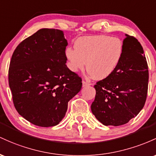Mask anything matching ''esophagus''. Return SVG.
<instances>
[{
  "instance_id": "1",
  "label": "esophagus",
  "mask_w": 156,
  "mask_h": 156,
  "mask_svg": "<svg viewBox=\"0 0 156 156\" xmlns=\"http://www.w3.org/2000/svg\"><path fill=\"white\" fill-rule=\"evenodd\" d=\"M91 84L90 83H88V82L87 81H85V80H83V87H85V86H88V85H90Z\"/></svg>"
}]
</instances>
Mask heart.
Instances as JSON below:
<instances>
[{"label": "heart", "mask_w": 156, "mask_h": 156, "mask_svg": "<svg viewBox=\"0 0 156 156\" xmlns=\"http://www.w3.org/2000/svg\"><path fill=\"white\" fill-rule=\"evenodd\" d=\"M123 51L122 41L107 35L85 36L74 43V49L67 48L66 57L68 67L73 72L85 69L96 80H103L113 72Z\"/></svg>", "instance_id": "heart-1"}]
</instances>
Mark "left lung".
<instances>
[{
  "instance_id": "1",
  "label": "left lung",
  "mask_w": 156,
  "mask_h": 156,
  "mask_svg": "<svg viewBox=\"0 0 156 156\" xmlns=\"http://www.w3.org/2000/svg\"><path fill=\"white\" fill-rule=\"evenodd\" d=\"M125 36L116 69L94 85L91 111L106 126L127 123L144 108L147 95L149 71L144 50L136 38Z\"/></svg>"
}]
</instances>
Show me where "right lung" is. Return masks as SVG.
I'll return each instance as SVG.
<instances>
[{
	"mask_svg": "<svg viewBox=\"0 0 156 156\" xmlns=\"http://www.w3.org/2000/svg\"><path fill=\"white\" fill-rule=\"evenodd\" d=\"M67 45L62 31L41 29L14 51L9 69L14 105L33 125H58L81 90L82 78L66 65Z\"/></svg>",
	"mask_w": 156,
	"mask_h": 156,
	"instance_id": "right-lung-1",
	"label": "right lung"
}]
</instances>
